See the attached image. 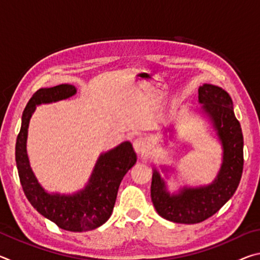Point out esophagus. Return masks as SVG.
Wrapping results in <instances>:
<instances>
[{
	"label": "esophagus",
	"mask_w": 260,
	"mask_h": 260,
	"mask_svg": "<svg viewBox=\"0 0 260 260\" xmlns=\"http://www.w3.org/2000/svg\"><path fill=\"white\" fill-rule=\"evenodd\" d=\"M133 146L136 152L139 153H143V152H147L149 149H150V143H149V141L146 138H138L134 140L133 142Z\"/></svg>",
	"instance_id": "obj_1"
}]
</instances>
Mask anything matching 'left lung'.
I'll return each mask as SVG.
<instances>
[{
	"instance_id": "1",
	"label": "left lung",
	"mask_w": 260,
	"mask_h": 260,
	"mask_svg": "<svg viewBox=\"0 0 260 260\" xmlns=\"http://www.w3.org/2000/svg\"><path fill=\"white\" fill-rule=\"evenodd\" d=\"M199 100L221 141L223 161L213 183L203 188H183L178 195H170L159 173L153 172L152 203L160 217L173 222L199 223L212 217L234 195L243 171V134L231 96L222 88L205 83L199 88Z\"/></svg>"
}]
</instances>
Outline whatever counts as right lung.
<instances>
[{
	"label": "right lung",
	"mask_w": 260,
	"mask_h": 260,
	"mask_svg": "<svg viewBox=\"0 0 260 260\" xmlns=\"http://www.w3.org/2000/svg\"><path fill=\"white\" fill-rule=\"evenodd\" d=\"M76 93V87L72 85L41 88L35 91L21 117V127L16 142V162L25 195L39 213L61 230L86 232L103 225L110 218L121 180L135 164L136 153L129 142H124L101 155L89 183L76 195H50L43 190L30 170L26 152L29 119L37 105L71 98Z\"/></svg>",
	"instance_id": "obj_1"
}]
</instances>
